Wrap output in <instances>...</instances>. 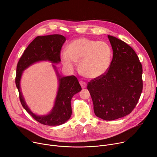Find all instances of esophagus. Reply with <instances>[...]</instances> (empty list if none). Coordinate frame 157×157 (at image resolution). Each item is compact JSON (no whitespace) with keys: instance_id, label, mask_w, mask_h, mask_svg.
Masks as SVG:
<instances>
[{"instance_id":"obj_1","label":"esophagus","mask_w":157,"mask_h":157,"mask_svg":"<svg viewBox=\"0 0 157 157\" xmlns=\"http://www.w3.org/2000/svg\"><path fill=\"white\" fill-rule=\"evenodd\" d=\"M80 86H81V87H82V89L86 88V86H87V84H86V83L85 82L82 81V80L80 81Z\"/></svg>"}]
</instances>
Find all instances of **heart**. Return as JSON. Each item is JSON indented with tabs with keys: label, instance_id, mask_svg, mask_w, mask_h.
Listing matches in <instances>:
<instances>
[{
	"label": "heart",
	"instance_id": "b5f03b06",
	"mask_svg": "<svg viewBox=\"0 0 157 157\" xmlns=\"http://www.w3.org/2000/svg\"><path fill=\"white\" fill-rule=\"evenodd\" d=\"M63 65L72 70L79 62V70L84 77L98 78L106 74L111 66L112 50L105 42L87 38H79L71 41L67 51L60 54Z\"/></svg>",
	"mask_w": 157,
	"mask_h": 157
}]
</instances>
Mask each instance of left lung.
<instances>
[{
	"mask_svg": "<svg viewBox=\"0 0 157 157\" xmlns=\"http://www.w3.org/2000/svg\"><path fill=\"white\" fill-rule=\"evenodd\" d=\"M113 49L106 74L88 83L95 115L113 121L132 112L143 90V68L134 49L125 42L108 35Z\"/></svg>",
	"mask_w": 157,
	"mask_h": 157,
	"instance_id": "obj_1",
	"label": "left lung"
}]
</instances>
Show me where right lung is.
<instances>
[{"mask_svg":"<svg viewBox=\"0 0 157 157\" xmlns=\"http://www.w3.org/2000/svg\"><path fill=\"white\" fill-rule=\"evenodd\" d=\"M65 41L66 38L59 34L36 36L25 50L17 64L15 82L21 103L36 121L45 125H59L70 118L72 113L71 100L82 90L77 77L74 75L61 77L56 66L52 64L58 78L59 87L54 106L50 113L45 115L33 113L27 106L21 90L20 81L23 71L35 63L49 61L54 64L59 63L61 61L60 51Z\"/></svg>","mask_w":157,"mask_h":157,"instance_id":"add662e5","label":"right lung"}]
</instances>
